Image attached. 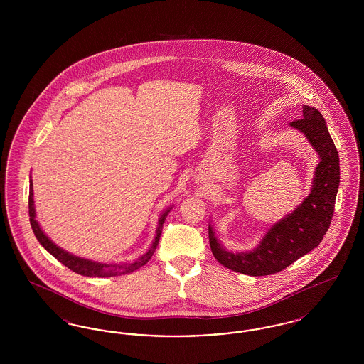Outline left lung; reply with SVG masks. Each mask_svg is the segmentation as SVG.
Segmentation results:
<instances>
[{"mask_svg":"<svg viewBox=\"0 0 364 364\" xmlns=\"http://www.w3.org/2000/svg\"><path fill=\"white\" fill-rule=\"evenodd\" d=\"M301 117L291 122V127L307 136L321 159L311 192L303 203L272 226L258 247L248 252L226 251L208 225L214 258L233 272L255 277L278 273L318 247L329 229L340 186L338 153L318 109L303 105Z\"/></svg>","mask_w":364,"mask_h":364,"instance_id":"1","label":"left lung"}]
</instances>
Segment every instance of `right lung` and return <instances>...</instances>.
Here are the masks:
<instances>
[{
    "instance_id": "add662e5",
    "label": "right lung",
    "mask_w": 364,
    "mask_h": 364,
    "mask_svg": "<svg viewBox=\"0 0 364 364\" xmlns=\"http://www.w3.org/2000/svg\"><path fill=\"white\" fill-rule=\"evenodd\" d=\"M34 193H33V181L30 180V195H28V214H30V223L31 228L34 232L35 237L38 239V242H41L46 251H49L53 257L58 262H61L64 266H67L72 272L80 274V276H87V277H113V276H122L127 274L131 272L138 270L139 267L144 266L150 258L153 257V254L156 252V245L159 242L161 233H162V226L166 220V215L169 214L171 208H168L159 218L158 221V228H156V239L154 242L151 244V247L149 248V251L141 255L138 260L132 262V263H122V264H106V263H100V262H94V260L85 259V258H79L75 257L70 252H67L65 250L60 248L58 245H55L54 242L43 233V230L41 229V226L38 225V221L35 220V208H34Z\"/></svg>"
}]
</instances>
